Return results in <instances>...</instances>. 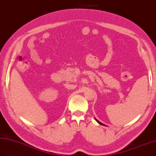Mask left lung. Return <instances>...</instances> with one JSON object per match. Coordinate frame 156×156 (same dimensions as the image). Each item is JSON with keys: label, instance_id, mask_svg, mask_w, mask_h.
Instances as JSON below:
<instances>
[{"label": "left lung", "instance_id": "obj_1", "mask_svg": "<svg viewBox=\"0 0 156 156\" xmlns=\"http://www.w3.org/2000/svg\"><path fill=\"white\" fill-rule=\"evenodd\" d=\"M95 120H96V121H97V122H98V123L99 124H100V125H104V126H106V125H105L104 124H103V123H100V121H99L98 120H97V119H96V118H95Z\"/></svg>", "mask_w": 156, "mask_h": 156}]
</instances>
